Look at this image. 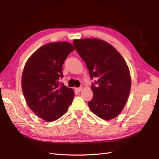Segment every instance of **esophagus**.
Listing matches in <instances>:
<instances>
[{
    "label": "esophagus",
    "mask_w": 159,
    "mask_h": 159,
    "mask_svg": "<svg viewBox=\"0 0 159 159\" xmlns=\"http://www.w3.org/2000/svg\"><path fill=\"white\" fill-rule=\"evenodd\" d=\"M81 90H82V87H78V88H76V92H80Z\"/></svg>",
    "instance_id": "obj_1"
}]
</instances>
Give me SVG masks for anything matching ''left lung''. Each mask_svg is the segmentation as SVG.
<instances>
[{"instance_id": "left-lung-1", "label": "left lung", "mask_w": 159, "mask_h": 159, "mask_svg": "<svg viewBox=\"0 0 159 159\" xmlns=\"http://www.w3.org/2000/svg\"><path fill=\"white\" fill-rule=\"evenodd\" d=\"M73 44L84 60L92 83L91 111L102 119L115 118L122 111L129 96L131 79L127 64L117 50L98 39H74Z\"/></svg>"}]
</instances>
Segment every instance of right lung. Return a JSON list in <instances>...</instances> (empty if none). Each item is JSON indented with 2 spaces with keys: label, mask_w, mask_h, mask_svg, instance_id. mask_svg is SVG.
<instances>
[{
  "label": "right lung",
  "mask_w": 159,
  "mask_h": 159,
  "mask_svg": "<svg viewBox=\"0 0 159 159\" xmlns=\"http://www.w3.org/2000/svg\"><path fill=\"white\" fill-rule=\"evenodd\" d=\"M74 50L68 42L48 43L37 50L24 67V96L30 109L43 120L59 119L72 102L74 90L59 83V79L63 76V64Z\"/></svg>",
  "instance_id": "obj_1"
}]
</instances>
